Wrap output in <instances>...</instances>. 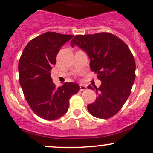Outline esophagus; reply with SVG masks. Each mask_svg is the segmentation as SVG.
<instances>
[{"label": "esophagus", "mask_w": 153, "mask_h": 153, "mask_svg": "<svg viewBox=\"0 0 153 153\" xmlns=\"http://www.w3.org/2000/svg\"><path fill=\"white\" fill-rule=\"evenodd\" d=\"M86 88L87 87H86V86H85V85H80V90H81V91H84V90L86 89Z\"/></svg>", "instance_id": "esophagus-1"}]
</instances>
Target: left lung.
Masks as SVG:
<instances>
[{
  "label": "left lung",
  "mask_w": 153,
  "mask_h": 153,
  "mask_svg": "<svg viewBox=\"0 0 153 153\" xmlns=\"http://www.w3.org/2000/svg\"><path fill=\"white\" fill-rule=\"evenodd\" d=\"M72 48L78 46L90 59V68L102 81L96 89L97 97L87 105L93 117L108 119L117 114L131 94L136 78V63L128 46L115 35L106 32L76 35Z\"/></svg>",
  "instance_id": "1"
}]
</instances>
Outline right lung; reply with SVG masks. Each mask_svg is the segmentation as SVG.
Segmentation results:
<instances>
[{
	"label": "right lung",
	"mask_w": 153,
	"mask_h": 153,
	"mask_svg": "<svg viewBox=\"0 0 153 153\" xmlns=\"http://www.w3.org/2000/svg\"><path fill=\"white\" fill-rule=\"evenodd\" d=\"M72 36L46 32L30 40L20 56L19 81L24 96L31 110L44 120H54L65 114L70 97L80 90L79 85L71 82L56 88L51 77L60 48Z\"/></svg>",
	"instance_id": "right-lung-1"
}]
</instances>
